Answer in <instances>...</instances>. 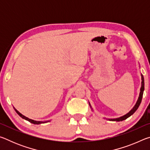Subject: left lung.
Instances as JSON below:
<instances>
[{
  "mask_svg": "<svg viewBox=\"0 0 150 150\" xmlns=\"http://www.w3.org/2000/svg\"><path fill=\"white\" fill-rule=\"evenodd\" d=\"M141 77H142V85H141V88H140V92H139V96H138V100H137L136 105H134V106L132 108V110L130 112H129L127 113L126 115L121 116V117L116 118H107V120H110V121H116V122L122 121V120H126V119L128 118V117H130L131 115H132L136 111V110L138 108L139 106V105H140V103L142 102V96H143L144 91V76L142 74H141ZM88 104H89L90 107L91 108V109H92V110H93V108H92V107H91V104L89 103V102H88Z\"/></svg>",
  "mask_w": 150,
  "mask_h": 150,
  "instance_id": "1",
  "label": "left lung"
}]
</instances>
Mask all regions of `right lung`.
<instances>
[{"mask_svg": "<svg viewBox=\"0 0 150 150\" xmlns=\"http://www.w3.org/2000/svg\"><path fill=\"white\" fill-rule=\"evenodd\" d=\"M14 108L15 111L16 112V113L20 116V117H22L23 119H25V120H28V122H31V123H32V124H42V123H46V122H48L50 121V120H47V121H36V120H32V119L28 118V117H26V116H24L23 115H22V114L20 113V112H19L18 111V110H16V109L14 107Z\"/></svg>", "mask_w": 150, "mask_h": 150, "instance_id": "add662e5", "label": "right lung"}]
</instances>
